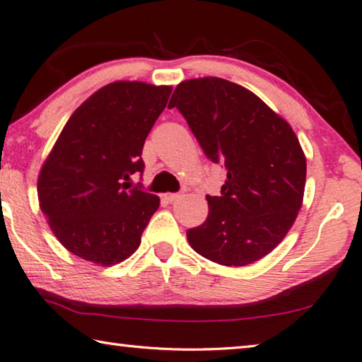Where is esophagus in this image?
Instances as JSON below:
<instances>
[{
  "instance_id": "1",
  "label": "esophagus",
  "mask_w": 362,
  "mask_h": 362,
  "mask_svg": "<svg viewBox=\"0 0 362 362\" xmlns=\"http://www.w3.org/2000/svg\"><path fill=\"white\" fill-rule=\"evenodd\" d=\"M182 196H183V193H182V192H177V193H166V194H163V198L166 199L168 203L173 204V203H175L177 199H180Z\"/></svg>"
}]
</instances>
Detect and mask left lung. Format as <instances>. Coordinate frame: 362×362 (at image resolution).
I'll return each mask as SVG.
<instances>
[{
    "mask_svg": "<svg viewBox=\"0 0 362 362\" xmlns=\"http://www.w3.org/2000/svg\"><path fill=\"white\" fill-rule=\"evenodd\" d=\"M212 163L226 169L220 196H206L203 225L187 230L199 255L244 267L283 241L302 207L306 159L292 127L243 86L188 79L169 102Z\"/></svg>",
    "mask_w": 362,
    "mask_h": 362,
    "instance_id": "8db88e82",
    "label": "left lung"
}]
</instances>
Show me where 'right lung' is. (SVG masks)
I'll list each match as a JSON object with an SVG mask.
<instances>
[{
  "label": "right lung",
  "mask_w": 362,
  "mask_h": 362,
  "mask_svg": "<svg viewBox=\"0 0 362 362\" xmlns=\"http://www.w3.org/2000/svg\"><path fill=\"white\" fill-rule=\"evenodd\" d=\"M173 88L139 81L103 86L66 121L38 179L40 207L71 254L100 265L131 257L159 207L156 194L131 188L142 175L145 139Z\"/></svg>",
  "instance_id": "1"
}]
</instances>
